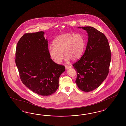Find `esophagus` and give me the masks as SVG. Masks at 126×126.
<instances>
[{"label": "esophagus", "mask_w": 126, "mask_h": 126, "mask_svg": "<svg viewBox=\"0 0 126 126\" xmlns=\"http://www.w3.org/2000/svg\"><path fill=\"white\" fill-rule=\"evenodd\" d=\"M72 66H70V65H65V68L66 69H67L70 68H71Z\"/></svg>", "instance_id": "1"}]
</instances>
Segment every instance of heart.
Returning a JSON list of instances; mask_svg holds the SVG:
<instances>
[{
    "mask_svg": "<svg viewBox=\"0 0 126 126\" xmlns=\"http://www.w3.org/2000/svg\"><path fill=\"white\" fill-rule=\"evenodd\" d=\"M53 45L48 48L50 57L55 63L60 64L64 58L63 53L67 61L79 59L84 51L85 40L80 34H65L58 36L53 41Z\"/></svg>",
    "mask_w": 126,
    "mask_h": 126,
    "instance_id": "obj_1",
    "label": "heart"
}]
</instances>
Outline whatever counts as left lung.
Masks as SVG:
<instances>
[{
    "instance_id": "8db88e82",
    "label": "left lung",
    "mask_w": 126,
    "mask_h": 126,
    "mask_svg": "<svg viewBox=\"0 0 126 126\" xmlns=\"http://www.w3.org/2000/svg\"><path fill=\"white\" fill-rule=\"evenodd\" d=\"M86 31L88 39L86 50L73 67L76 71L75 81L81 91L89 92L98 88L107 77L111 61V51L106 37L91 26L78 27Z\"/></svg>"
}]
</instances>
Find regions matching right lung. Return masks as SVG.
Instances as JSON below:
<instances>
[{
	"label": "right lung",
	"mask_w": 126,
	"mask_h": 126,
	"mask_svg": "<svg viewBox=\"0 0 126 126\" xmlns=\"http://www.w3.org/2000/svg\"><path fill=\"white\" fill-rule=\"evenodd\" d=\"M44 33L40 31L24 34L17 44L15 61L23 84L38 95L47 96L57 91L65 67L50 58Z\"/></svg>",
	"instance_id": "obj_1"
}]
</instances>
